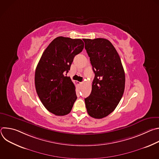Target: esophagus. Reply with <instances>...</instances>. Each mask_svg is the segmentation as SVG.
<instances>
[{"label":"esophagus","instance_id":"obj_1","mask_svg":"<svg viewBox=\"0 0 159 159\" xmlns=\"http://www.w3.org/2000/svg\"><path fill=\"white\" fill-rule=\"evenodd\" d=\"M77 84H78L79 85H81L82 84V82H77Z\"/></svg>","mask_w":159,"mask_h":159}]
</instances>
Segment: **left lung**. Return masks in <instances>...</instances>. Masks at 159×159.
<instances>
[{
    "label": "left lung",
    "instance_id": "obj_1",
    "mask_svg": "<svg viewBox=\"0 0 159 159\" xmlns=\"http://www.w3.org/2000/svg\"><path fill=\"white\" fill-rule=\"evenodd\" d=\"M95 77L92 91L85 99L87 113L101 119L115 109L125 90V74L120 57L107 39H84Z\"/></svg>",
    "mask_w": 159,
    "mask_h": 159
}]
</instances>
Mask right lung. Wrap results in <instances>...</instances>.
<instances>
[{"mask_svg": "<svg viewBox=\"0 0 159 159\" xmlns=\"http://www.w3.org/2000/svg\"><path fill=\"white\" fill-rule=\"evenodd\" d=\"M84 47L80 39L57 37L44 51L36 66L38 96L45 108L57 116L70 113L77 98L74 84L65 74L69 72L74 58Z\"/></svg>", "mask_w": 159, "mask_h": 159, "instance_id": "add662e5", "label": "right lung"}]
</instances>
